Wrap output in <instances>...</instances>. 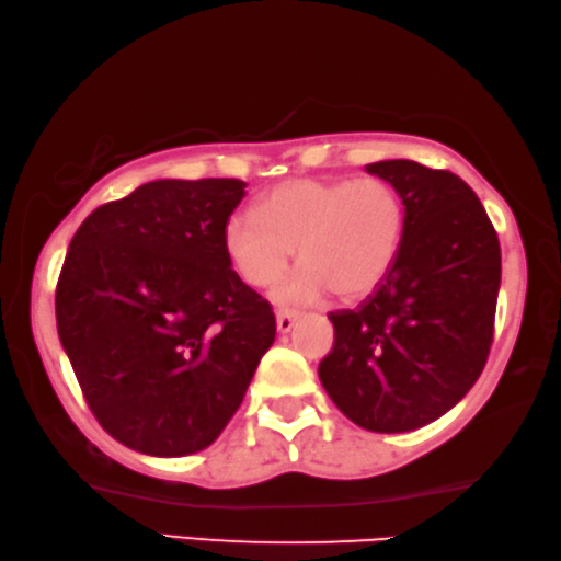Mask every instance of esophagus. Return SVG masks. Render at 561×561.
I'll list each match as a JSON object with an SVG mask.
<instances>
[{"label":"esophagus","mask_w":561,"mask_h":561,"mask_svg":"<svg viewBox=\"0 0 561 561\" xmlns=\"http://www.w3.org/2000/svg\"><path fill=\"white\" fill-rule=\"evenodd\" d=\"M296 320H298L296 310L280 308L278 313H275V325H278V333H290L293 325H296Z\"/></svg>","instance_id":"obj_1"}]
</instances>
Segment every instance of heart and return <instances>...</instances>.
Here are the masks:
<instances>
[{
  "label": "heart",
  "instance_id": "heart-1",
  "mask_svg": "<svg viewBox=\"0 0 561 561\" xmlns=\"http://www.w3.org/2000/svg\"><path fill=\"white\" fill-rule=\"evenodd\" d=\"M405 236V204L392 183L360 179H290L273 186L255 210L226 220L224 245L236 273L280 302H316L328 293L357 300L388 278Z\"/></svg>",
  "mask_w": 561,
  "mask_h": 561
}]
</instances>
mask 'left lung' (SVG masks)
<instances>
[{
  "label": "left lung",
  "instance_id": "1",
  "mask_svg": "<svg viewBox=\"0 0 561 561\" xmlns=\"http://www.w3.org/2000/svg\"><path fill=\"white\" fill-rule=\"evenodd\" d=\"M405 204L392 271L355 310H335L318 375L345 417L370 433H410L455 408L488 363L502 253L474 191L417 161L367 163Z\"/></svg>",
  "mask_w": 561,
  "mask_h": 561
}]
</instances>
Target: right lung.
<instances>
[{"instance_id": "1", "label": "right lung", "mask_w": 561, "mask_h": 561, "mask_svg": "<svg viewBox=\"0 0 561 561\" xmlns=\"http://www.w3.org/2000/svg\"><path fill=\"white\" fill-rule=\"evenodd\" d=\"M238 179H161L73 233L57 330L99 425L153 457L194 455L241 408L275 341L271 302L231 268Z\"/></svg>"}]
</instances>
